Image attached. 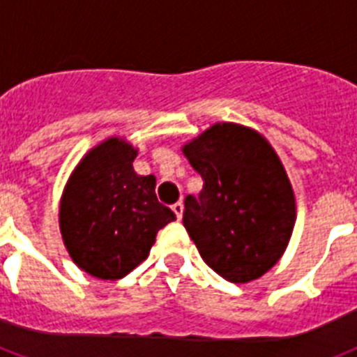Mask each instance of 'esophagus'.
<instances>
[{
	"instance_id": "34e87169",
	"label": "esophagus",
	"mask_w": 357,
	"mask_h": 357,
	"mask_svg": "<svg viewBox=\"0 0 357 357\" xmlns=\"http://www.w3.org/2000/svg\"><path fill=\"white\" fill-rule=\"evenodd\" d=\"M172 211H174V214H176V218H178V220H181V218H183V203L181 202L174 203Z\"/></svg>"
}]
</instances>
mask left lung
I'll return each instance as SVG.
<instances>
[{
	"label": "left lung",
	"instance_id": "8db88e82",
	"mask_svg": "<svg viewBox=\"0 0 357 357\" xmlns=\"http://www.w3.org/2000/svg\"><path fill=\"white\" fill-rule=\"evenodd\" d=\"M183 154L203 178L183 212L203 261L232 283L261 278L280 261L296 223L294 190L275 151L252 128L215 123Z\"/></svg>",
	"mask_w": 357,
	"mask_h": 357
}]
</instances>
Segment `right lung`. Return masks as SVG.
I'll return each mask as SVG.
<instances>
[{"mask_svg": "<svg viewBox=\"0 0 357 357\" xmlns=\"http://www.w3.org/2000/svg\"><path fill=\"white\" fill-rule=\"evenodd\" d=\"M137 151L109 137L85 154L70 174L61 203L63 243L86 274L121 280L145 261L158 230L176 220L155 197L154 176H139Z\"/></svg>", "mask_w": 357, "mask_h": 357, "instance_id": "add662e5", "label": "right lung"}]
</instances>
